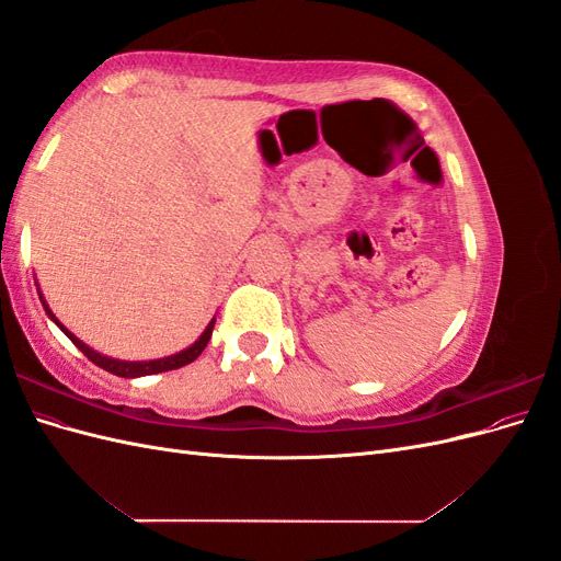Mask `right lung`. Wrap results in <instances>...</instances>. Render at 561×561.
Here are the masks:
<instances>
[{
	"instance_id": "1",
	"label": "right lung",
	"mask_w": 561,
	"mask_h": 561,
	"mask_svg": "<svg viewBox=\"0 0 561 561\" xmlns=\"http://www.w3.org/2000/svg\"><path fill=\"white\" fill-rule=\"evenodd\" d=\"M37 293H39V299H42V307H44V311H46V316L56 322V325L70 336V342L87 355V358L91 360V363H95L98 367H103L105 371H112V375H116V377H124V379H138V377H147V375H159V371H168V369H180V367H184V365H190V363H194L198 355L203 353V348L208 346V342H210V336H213V328H215V318L208 322V328L203 330V334L196 339V342L190 346V348H184V351H180V353H173V355H168V358H157V360H116V358H110V355H103V353H98V351H93L91 346H87L81 342V339H77L70 330H67L62 322L56 318V313L48 309V304H46V299H44V295H42V290L37 287Z\"/></svg>"
}]
</instances>
